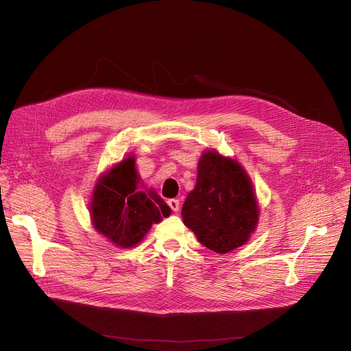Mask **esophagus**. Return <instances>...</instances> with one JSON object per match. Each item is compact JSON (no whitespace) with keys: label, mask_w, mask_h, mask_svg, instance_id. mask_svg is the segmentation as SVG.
<instances>
[{"label":"esophagus","mask_w":351,"mask_h":351,"mask_svg":"<svg viewBox=\"0 0 351 351\" xmlns=\"http://www.w3.org/2000/svg\"><path fill=\"white\" fill-rule=\"evenodd\" d=\"M167 205H169V208L173 210V212H178L179 210V199H169L167 201Z\"/></svg>","instance_id":"obj_1"}]
</instances>
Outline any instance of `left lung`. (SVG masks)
Masks as SVG:
<instances>
[{
    "label": "left lung",
    "instance_id": "left-lung-1",
    "mask_svg": "<svg viewBox=\"0 0 351 351\" xmlns=\"http://www.w3.org/2000/svg\"><path fill=\"white\" fill-rule=\"evenodd\" d=\"M184 223L202 245L218 254L243 245L255 230L258 206L248 175L217 152H205L195 189L182 208Z\"/></svg>",
    "mask_w": 351,
    "mask_h": 351
}]
</instances>
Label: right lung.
Here are the masks:
<instances>
[{
    "mask_svg": "<svg viewBox=\"0 0 351 351\" xmlns=\"http://www.w3.org/2000/svg\"><path fill=\"white\" fill-rule=\"evenodd\" d=\"M138 184L134 158L130 156L99 180L91 202L95 228L121 248L136 245L152 223L171 215V208L154 191H138Z\"/></svg>",
    "mask_w": 351,
    "mask_h": 351,
    "instance_id": "obj_1",
    "label": "right lung"
}]
</instances>
